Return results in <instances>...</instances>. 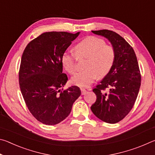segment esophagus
<instances>
[{"mask_svg": "<svg viewBox=\"0 0 155 155\" xmlns=\"http://www.w3.org/2000/svg\"><path fill=\"white\" fill-rule=\"evenodd\" d=\"M86 93H87V90H86L84 88L81 89V94H82V95H85Z\"/></svg>", "mask_w": 155, "mask_h": 155, "instance_id": "obj_1", "label": "esophagus"}]
</instances>
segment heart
<instances>
[{
	"mask_svg": "<svg viewBox=\"0 0 155 155\" xmlns=\"http://www.w3.org/2000/svg\"><path fill=\"white\" fill-rule=\"evenodd\" d=\"M75 54L65 52L61 57L64 69L73 74L77 70V55L87 57L85 64L87 69L73 76L72 83L79 87H87L97 78L103 77L110 72L114 64L115 52L114 47L107 45L103 39L89 36L83 39L74 47Z\"/></svg>",
	"mask_w": 155,
	"mask_h": 155,
	"instance_id": "obj_1",
	"label": "heart"
}]
</instances>
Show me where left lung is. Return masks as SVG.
<instances>
[{
  "mask_svg": "<svg viewBox=\"0 0 155 155\" xmlns=\"http://www.w3.org/2000/svg\"><path fill=\"white\" fill-rule=\"evenodd\" d=\"M91 32L110 41L115 58L111 70L93 90L96 101L91 109L102 121L115 124L130 112L137 99L141 85L137 57L130 44L117 33L106 29Z\"/></svg>",
  "mask_w": 155,
  "mask_h": 155,
  "instance_id": "8db88e82",
  "label": "left lung"
}]
</instances>
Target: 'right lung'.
Instances as JSON below:
<instances>
[{
	"label": "right lung",
	"instance_id": "add662e5",
	"mask_svg": "<svg viewBox=\"0 0 155 155\" xmlns=\"http://www.w3.org/2000/svg\"><path fill=\"white\" fill-rule=\"evenodd\" d=\"M80 32L44 33L28 44L21 59L19 83L28 110L44 124H59L69 115L81 96L77 86L61 91L67 83L61 57Z\"/></svg>",
	"mask_w": 155,
	"mask_h": 155
}]
</instances>
